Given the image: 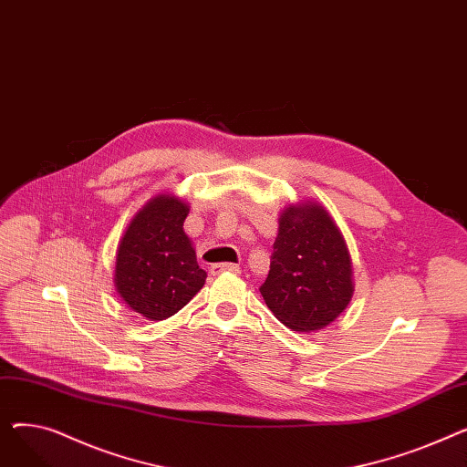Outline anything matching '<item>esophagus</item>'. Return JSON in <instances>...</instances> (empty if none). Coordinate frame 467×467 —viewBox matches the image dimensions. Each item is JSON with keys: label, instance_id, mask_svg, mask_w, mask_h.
<instances>
[{"label": "esophagus", "instance_id": "1", "mask_svg": "<svg viewBox=\"0 0 467 467\" xmlns=\"http://www.w3.org/2000/svg\"><path fill=\"white\" fill-rule=\"evenodd\" d=\"M212 275H221V273H240V266L236 263H215L210 266Z\"/></svg>", "mask_w": 467, "mask_h": 467}]
</instances>
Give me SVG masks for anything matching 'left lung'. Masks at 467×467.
Masks as SVG:
<instances>
[{
  "label": "left lung",
  "instance_id": "left-lung-1",
  "mask_svg": "<svg viewBox=\"0 0 467 467\" xmlns=\"http://www.w3.org/2000/svg\"><path fill=\"white\" fill-rule=\"evenodd\" d=\"M278 223L261 296L285 327L299 333L324 329L345 312L354 293L347 242L317 202L284 208Z\"/></svg>",
  "mask_w": 467,
  "mask_h": 467
}]
</instances>
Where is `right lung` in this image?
Listing matches in <instances>:
<instances>
[{
	"label": "right lung",
	"instance_id": "1",
	"mask_svg": "<svg viewBox=\"0 0 467 467\" xmlns=\"http://www.w3.org/2000/svg\"><path fill=\"white\" fill-rule=\"evenodd\" d=\"M189 204L174 194L147 202L122 234L115 261V289L134 312L151 322L182 310L206 282L183 231Z\"/></svg>",
	"mask_w": 467,
	"mask_h": 467
}]
</instances>
